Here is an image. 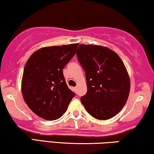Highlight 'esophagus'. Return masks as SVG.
<instances>
[{
    "mask_svg": "<svg viewBox=\"0 0 154 154\" xmlns=\"http://www.w3.org/2000/svg\"><path fill=\"white\" fill-rule=\"evenodd\" d=\"M77 87H74V91H75V92H77Z\"/></svg>",
    "mask_w": 154,
    "mask_h": 154,
    "instance_id": "34e87169",
    "label": "esophagus"
}]
</instances>
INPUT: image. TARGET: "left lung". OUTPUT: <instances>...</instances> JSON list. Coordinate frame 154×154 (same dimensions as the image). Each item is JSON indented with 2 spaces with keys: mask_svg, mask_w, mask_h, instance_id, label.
Returning <instances> with one entry per match:
<instances>
[{
  "mask_svg": "<svg viewBox=\"0 0 154 154\" xmlns=\"http://www.w3.org/2000/svg\"><path fill=\"white\" fill-rule=\"evenodd\" d=\"M77 56L86 77L82 104L96 119L112 118L123 109L130 92V78L123 61L113 50L96 45H79Z\"/></svg>",
  "mask_w": 154,
  "mask_h": 154,
  "instance_id": "obj_1",
  "label": "left lung"
}]
</instances>
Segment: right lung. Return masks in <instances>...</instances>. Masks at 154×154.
<instances>
[{
  "label": "right lung",
  "mask_w": 154,
  "mask_h": 154,
  "mask_svg": "<svg viewBox=\"0 0 154 154\" xmlns=\"http://www.w3.org/2000/svg\"><path fill=\"white\" fill-rule=\"evenodd\" d=\"M78 45L41 48L27 61L21 81L23 97L31 111L44 120L61 118L74 97L63 68L75 56Z\"/></svg>",
  "instance_id": "add662e5"
}]
</instances>
